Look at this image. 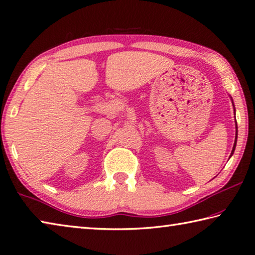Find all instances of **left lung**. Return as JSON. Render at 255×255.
<instances>
[{
    "label": "left lung",
    "mask_w": 255,
    "mask_h": 255,
    "mask_svg": "<svg viewBox=\"0 0 255 255\" xmlns=\"http://www.w3.org/2000/svg\"><path fill=\"white\" fill-rule=\"evenodd\" d=\"M231 100H232V104H233V99L232 97H231ZM233 107H234V104H233ZM234 115H235V108H234ZM235 128H237V131H235V140H234V145H233V149L232 152H231V156L234 154V150H235V147H237V140H238V125H237V120H235ZM230 156V157H231Z\"/></svg>",
    "instance_id": "left-lung-1"
}]
</instances>
